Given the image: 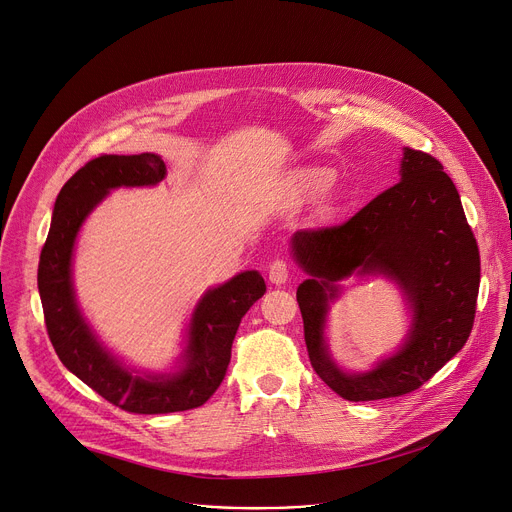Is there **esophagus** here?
I'll return each instance as SVG.
<instances>
[{"mask_svg": "<svg viewBox=\"0 0 512 512\" xmlns=\"http://www.w3.org/2000/svg\"><path fill=\"white\" fill-rule=\"evenodd\" d=\"M267 275H269V281L275 283V285H281L289 279V263L285 259H275L269 269H267Z\"/></svg>", "mask_w": 512, "mask_h": 512, "instance_id": "1", "label": "esophagus"}]
</instances>
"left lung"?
I'll use <instances>...</instances> for the list:
<instances>
[{
	"instance_id": "8db88e82",
	"label": "left lung",
	"mask_w": 512,
	"mask_h": 512,
	"mask_svg": "<svg viewBox=\"0 0 512 512\" xmlns=\"http://www.w3.org/2000/svg\"><path fill=\"white\" fill-rule=\"evenodd\" d=\"M291 249L310 273L298 287L308 356L318 377L346 401L407 395L429 381L466 344L476 316L480 251L460 194L433 156L405 148L401 180L348 221L302 229ZM385 272L406 289L416 320L408 342L377 370L346 376L323 344L335 281Z\"/></svg>"
}]
</instances>
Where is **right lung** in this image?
Here are the masks:
<instances>
[{"mask_svg": "<svg viewBox=\"0 0 512 512\" xmlns=\"http://www.w3.org/2000/svg\"><path fill=\"white\" fill-rule=\"evenodd\" d=\"M166 176L156 154L99 156L89 160L62 186L52 225L38 263V289L50 342L64 367L103 399L129 413H174L204 405L221 387L231 346L247 310L267 287L257 271H245L210 289L198 304L184 369L172 377H139L97 342L81 318L70 281V257L77 233L93 206L117 186H150Z\"/></svg>", "mask_w": 512, "mask_h": 512, "instance_id": "1", "label": "right lung"}]
</instances>
